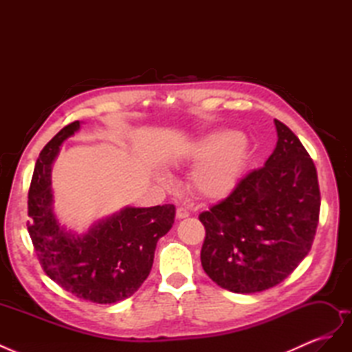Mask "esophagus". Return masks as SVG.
I'll return each mask as SVG.
<instances>
[{"label": "esophagus", "mask_w": 352, "mask_h": 352, "mask_svg": "<svg viewBox=\"0 0 352 352\" xmlns=\"http://www.w3.org/2000/svg\"><path fill=\"white\" fill-rule=\"evenodd\" d=\"M176 217L180 220V219H186V217H189V211L186 210V208H182V207H179L177 210H176Z\"/></svg>", "instance_id": "obj_1"}]
</instances>
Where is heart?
Returning <instances> with one entry per match:
<instances>
[{
	"instance_id": "heart-1",
	"label": "heart",
	"mask_w": 352,
	"mask_h": 352,
	"mask_svg": "<svg viewBox=\"0 0 352 352\" xmlns=\"http://www.w3.org/2000/svg\"><path fill=\"white\" fill-rule=\"evenodd\" d=\"M248 151V140L242 133L220 131L204 136L185 155L189 164L197 166L190 176V185L208 199L228 197L239 184Z\"/></svg>"
}]
</instances>
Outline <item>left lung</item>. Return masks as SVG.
Returning a JSON list of instances; mask_svg holds the SVG:
<instances>
[{
    "instance_id": "8db88e82",
    "label": "left lung",
    "mask_w": 352,
    "mask_h": 352,
    "mask_svg": "<svg viewBox=\"0 0 352 352\" xmlns=\"http://www.w3.org/2000/svg\"><path fill=\"white\" fill-rule=\"evenodd\" d=\"M278 142L264 167L199 214L201 264L223 289L254 294L286 279L311 248L320 212L313 160L295 133L274 120Z\"/></svg>"
}]
</instances>
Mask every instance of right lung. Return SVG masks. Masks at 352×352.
Instances as JSON below:
<instances>
[{
  "label": "right lung",
  "instance_id": "right-lung-1",
  "mask_svg": "<svg viewBox=\"0 0 352 352\" xmlns=\"http://www.w3.org/2000/svg\"><path fill=\"white\" fill-rule=\"evenodd\" d=\"M80 129L67 124L41 151L28 195V230L47 276L63 289L97 304L132 296L151 272L158 239L172 229L175 206L124 207L78 233L54 212L52 163L60 146Z\"/></svg>",
  "mask_w": 352,
  "mask_h": 352
}]
</instances>
